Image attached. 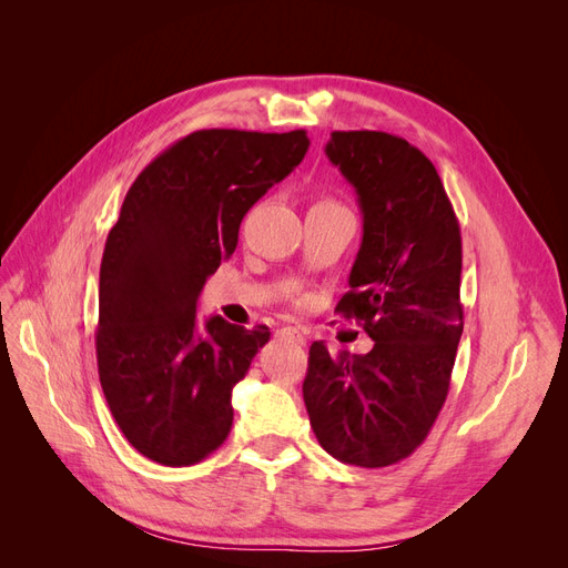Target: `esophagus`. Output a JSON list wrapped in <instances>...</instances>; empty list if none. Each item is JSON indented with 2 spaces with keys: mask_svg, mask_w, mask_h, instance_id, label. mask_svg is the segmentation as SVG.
I'll list each match as a JSON object with an SVG mask.
<instances>
[{
  "mask_svg": "<svg viewBox=\"0 0 568 568\" xmlns=\"http://www.w3.org/2000/svg\"><path fill=\"white\" fill-rule=\"evenodd\" d=\"M282 336H286V338H291V341H296L298 346H305V334L298 329V326H284L282 329Z\"/></svg>",
  "mask_w": 568,
  "mask_h": 568,
  "instance_id": "1",
  "label": "esophagus"
}]
</instances>
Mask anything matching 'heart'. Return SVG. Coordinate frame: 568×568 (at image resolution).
I'll return each instance as SVG.
<instances>
[{"label": "heart", "mask_w": 568, "mask_h": 568, "mask_svg": "<svg viewBox=\"0 0 568 568\" xmlns=\"http://www.w3.org/2000/svg\"><path fill=\"white\" fill-rule=\"evenodd\" d=\"M322 205H338V203H332V201H320Z\"/></svg>", "instance_id": "1"}]
</instances>
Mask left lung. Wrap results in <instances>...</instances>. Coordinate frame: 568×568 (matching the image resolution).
<instances>
[{
  "mask_svg": "<svg viewBox=\"0 0 568 568\" xmlns=\"http://www.w3.org/2000/svg\"><path fill=\"white\" fill-rule=\"evenodd\" d=\"M324 151L363 211L336 313L363 324L374 348L334 355L315 341L303 400L326 453L379 469L419 448L448 398L464 329L462 234L434 163L403 136L336 130Z\"/></svg>",
  "mask_w": 568,
  "mask_h": 568,
  "instance_id": "left-lung-1",
  "label": "left lung"
}]
</instances>
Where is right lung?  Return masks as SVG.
I'll list each match as a JSON object with an SVG mask.
<instances>
[{
    "label": "right lung",
    "instance_id": "1",
    "mask_svg": "<svg viewBox=\"0 0 568 568\" xmlns=\"http://www.w3.org/2000/svg\"><path fill=\"white\" fill-rule=\"evenodd\" d=\"M305 130H196L153 159L128 189L99 272L97 367L120 432L136 453L189 467L230 436L232 388L270 329L211 317L201 288L230 257L239 225L294 170Z\"/></svg>",
    "mask_w": 568,
    "mask_h": 568
}]
</instances>
